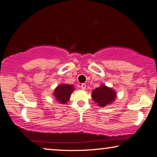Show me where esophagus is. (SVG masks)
<instances>
[{
  "instance_id": "34e87169",
  "label": "esophagus",
  "mask_w": 157,
  "mask_h": 157,
  "mask_svg": "<svg viewBox=\"0 0 157 157\" xmlns=\"http://www.w3.org/2000/svg\"><path fill=\"white\" fill-rule=\"evenodd\" d=\"M81 89H82L83 90H85L86 89V85L85 83H81Z\"/></svg>"
}]
</instances>
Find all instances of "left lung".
Here are the masks:
<instances>
[{"instance_id": "1", "label": "left lung", "mask_w": 157, "mask_h": 157, "mask_svg": "<svg viewBox=\"0 0 157 157\" xmlns=\"http://www.w3.org/2000/svg\"><path fill=\"white\" fill-rule=\"evenodd\" d=\"M91 97L98 106L104 107L114 101L117 98V92L112 88L106 86L105 84H101L99 87L93 90Z\"/></svg>"}]
</instances>
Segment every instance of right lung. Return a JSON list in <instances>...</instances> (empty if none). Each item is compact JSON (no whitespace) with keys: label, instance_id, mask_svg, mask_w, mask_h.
Listing matches in <instances>:
<instances>
[{"label":"right lung","instance_id":"1","mask_svg":"<svg viewBox=\"0 0 157 157\" xmlns=\"http://www.w3.org/2000/svg\"><path fill=\"white\" fill-rule=\"evenodd\" d=\"M74 91V87L73 85L61 83L56 87L53 95L58 102L62 104H66L69 101L71 95Z\"/></svg>","mask_w":157,"mask_h":157}]
</instances>
